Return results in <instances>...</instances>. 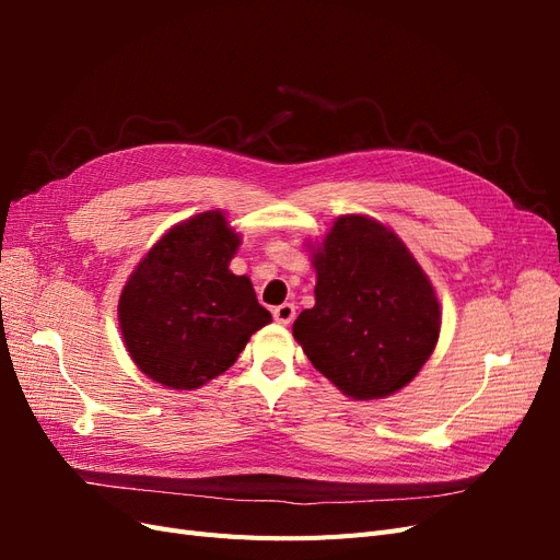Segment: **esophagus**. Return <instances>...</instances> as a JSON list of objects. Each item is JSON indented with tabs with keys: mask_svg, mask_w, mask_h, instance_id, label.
Instances as JSON below:
<instances>
[{
	"mask_svg": "<svg viewBox=\"0 0 560 560\" xmlns=\"http://www.w3.org/2000/svg\"><path fill=\"white\" fill-rule=\"evenodd\" d=\"M273 317L278 325H290V322L296 317V306L294 303H282V306L273 308Z\"/></svg>",
	"mask_w": 560,
	"mask_h": 560,
	"instance_id": "obj_1",
	"label": "esophagus"
}]
</instances>
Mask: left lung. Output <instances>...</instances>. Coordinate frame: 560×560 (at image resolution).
Segmentation results:
<instances>
[{"instance_id":"obj_1","label":"left lung","mask_w":560,"mask_h":560,"mask_svg":"<svg viewBox=\"0 0 560 560\" xmlns=\"http://www.w3.org/2000/svg\"><path fill=\"white\" fill-rule=\"evenodd\" d=\"M315 306L294 322L313 366L352 399L409 385L442 329L434 287L399 235L366 214L338 217L311 245Z\"/></svg>"}]
</instances>
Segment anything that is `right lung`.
Here are the masks:
<instances>
[{"mask_svg":"<svg viewBox=\"0 0 560 560\" xmlns=\"http://www.w3.org/2000/svg\"><path fill=\"white\" fill-rule=\"evenodd\" d=\"M238 247L224 212L208 210L173 226L135 266L118 299V327L151 381L206 385L270 322L249 278L229 270Z\"/></svg>","mask_w":560,"mask_h":560,"instance_id":"obj_1","label":"right lung"}]
</instances>
